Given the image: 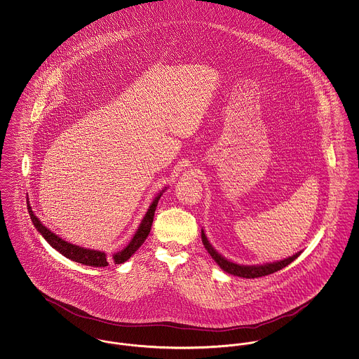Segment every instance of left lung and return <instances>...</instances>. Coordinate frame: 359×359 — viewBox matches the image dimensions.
<instances>
[{
	"mask_svg": "<svg viewBox=\"0 0 359 359\" xmlns=\"http://www.w3.org/2000/svg\"><path fill=\"white\" fill-rule=\"evenodd\" d=\"M201 236H202L203 246L208 250V252L212 255V258L219 264V266H220L224 272L231 273L233 276L245 277V278H255V277L268 276L271 273H275L277 271H280V269L285 268L287 265H290L302 252V251H299V252L294 254L292 257H288V258H285L283 261H277V262H273V264H265V265H257V266H245V265L233 264V262L225 259L224 257H221L220 254L215 248H212V245L209 243V241L205 236L203 231H202Z\"/></svg>",
	"mask_w": 359,
	"mask_h": 359,
	"instance_id": "8db88e82",
	"label": "left lung"
}]
</instances>
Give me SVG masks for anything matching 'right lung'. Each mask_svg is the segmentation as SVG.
<instances>
[{"instance_id": "add662e5", "label": "right lung", "mask_w": 359, "mask_h": 359, "mask_svg": "<svg viewBox=\"0 0 359 359\" xmlns=\"http://www.w3.org/2000/svg\"><path fill=\"white\" fill-rule=\"evenodd\" d=\"M160 195H157V198L153 201V203L150 205L146 216L143 217V220L139 225L138 231L135 233V236L133 238V241L128 243V246L126 248H123L121 251L116 252L113 255V261L114 264H123L126 262L137 250H138L143 242L146 241L150 229H151V224H153V219H154V212H156V208H157V203H158V199H160ZM27 209L28 213H29V217L32 220L34 226L38 229V232L46 239V242L55 248L57 251H60L64 257L75 261V262H79L83 265H87V266H97V268H104V266H108V258H107V254L102 252V251H97V250H88V248H79V246H75V245H71L65 241H62L60 236H57L55 233H53L52 231H49L39 219L34 215L32 209L29 208L27 201Z\"/></svg>"}]
</instances>
